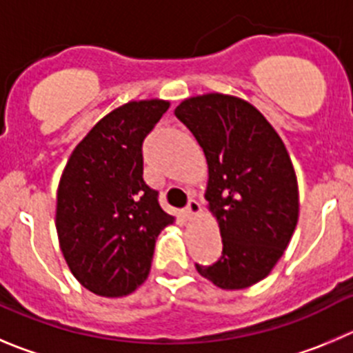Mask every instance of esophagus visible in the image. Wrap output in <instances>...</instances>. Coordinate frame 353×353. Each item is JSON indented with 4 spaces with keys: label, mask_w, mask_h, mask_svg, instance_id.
I'll list each match as a JSON object with an SVG mask.
<instances>
[{
    "label": "esophagus",
    "mask_w": 353,
    "mask_h": 353,
    "mask_svg": "<svg viewBox=\"0 0 353 353\" xmlns=\"http://www.w3.org/2000/svg\"><path fill=\"white\" fill-rule=\"evenodd\" d=\"M185 211H187V214H189V216H192V218L197 216V214L201 213V204L197 203L196 199H190L189 204H187Z\"/></svg>",
    "instance_id": "1"
}]
</instances>
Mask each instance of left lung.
I'll list each match as a JSON object with an SVG mask.
<instances>
[{
	"label": "left lung",
	"instance_id": "1",
	"mask_svg": "<svg viewBox=\"0 0 353 353\" xmlns=\"http://www.w3.org/2000/svg\"><path fill=\"white\" fill-rule=\"evenodd\" d=\"M208 161L206 201L220 225V260L196 263L221 290H244L270 274L298 221V182L284 142L263 114L237 97L208 93L174 109Z\"/></svg>",
	"mask_w": 353,
	"mask_h": 353
}]
</instances>
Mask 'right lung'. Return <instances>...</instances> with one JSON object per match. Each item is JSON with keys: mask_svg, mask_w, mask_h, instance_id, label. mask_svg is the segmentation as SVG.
<instances>
[{"mask_svg": "<svg viewBox=\"0 0 353 353\" xmlns=\"http://www.w3.org/2000/svg\"><path fill=\"white\" fill-rule=\"evenodd\" d=\"M170 102L117 107L70 154L57 192V234L70 272L86 290L117 298L147 279L156 239L174 216L143 180L142 143Z\"/></svg>", "mask_w": 353, "mask_h": 353, "instance_id": "right-lung-1", "label": "right lung"}]
</instances>
